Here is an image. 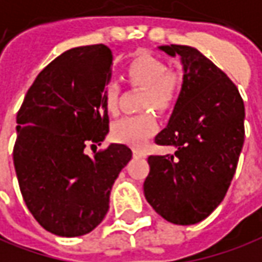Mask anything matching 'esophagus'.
<instances>
[{"label":"esophagus","instance_id":"1","mask_svg":"<svg viewBox=\"0 0 262 262\" xmlns=\"http://www.w3.org/2000/svg\"><path fill=\"white\" fill-rule=\"evenodd\" d=\"M133 156L135 157H146V151L142 149H139V147H136V149H133Z\"/></svg>","mask_w":262,"mask_h":262}]
</instances>
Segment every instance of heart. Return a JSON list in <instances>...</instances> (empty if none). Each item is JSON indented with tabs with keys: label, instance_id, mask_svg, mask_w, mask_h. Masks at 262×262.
<instances>
[{
	"label": "heart",
	"instance_id": "b5f03b06",
	"mask_svg": "<svg viewBox=\"0 0 262 262\" xmlns=\"http://www.w3.org/2000/svg\"><path fill=\"white\" fill-rule=\"evenodd\" d=\"M126 74L132 85L144 88V111H167L174 103L182 89V75L174 71H167L166 63L153 55H137L135 59L129 62ZM119 93L120 88L115 80H109L103 88L102 99L109 113L118 112ZM157 129L159 123L155 113L146 112L143 115L126 116L118 120L112 127V136L119 143L140 147L156 133Z\"/></svg>",
	"mask_w": 262,
	"mask_h": 262
}]
</instances>
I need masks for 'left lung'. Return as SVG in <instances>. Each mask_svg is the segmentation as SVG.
<instances>
[{"label": "left lung", "instance_id": "1", "mask_svg": "<svg viewBox=\"0 0 262 262\" xmlns=\"http://www.w3.org/2000/svg\"><path fill=\"white\" fill-rule=\"evenodd\" d=\"M179 56L183 83L167 126L155 139L174 155L149 156L144 197L164 220L200 223L220 204L244 144V102L237 86L200 51L162 45Z\"/></svg>", "mask_w": 262, "mask_h": 262}]
</instances>
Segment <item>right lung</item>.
<instances>
[{
	"mask_svg": "<svg viewBox=\"0 0 262 262\" xmlns=\"http://www.w3.org/2000/svg\"><path fill=\"white\" fill-rule=\"evenodd\" d=\"M103 43L72 48L36 76L16 115L14 166L24 201L47 231L79 237L105 219L120 170L132 159L112 143L88 156V144L109 133L102 92L112 78Z\"/></svg>",
	"mask_w": 262,
	"mask_h": 262,
	"instance_id": "1",
	"label": "right lung"
}]
</instances>
